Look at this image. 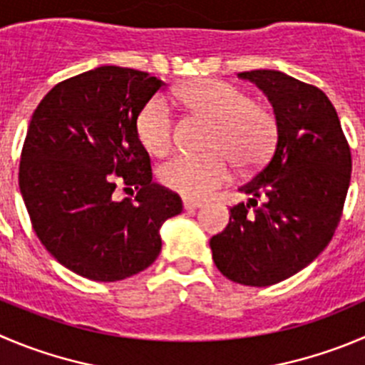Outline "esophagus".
Masks as SVG:
<instances>
[{"mask_svg": "<svg viewBox=\"0 0 365 365\" xmlns=\"http://www.w3.org/2000/svg\"><path fill=\"white\" fill-rule=\"evenodd\" d=\"M182 206H185V210H199V207L204 206V202H202V200L185 197V199H182Z\"/></svg>", "mask_w": 365, "mask_h": 365, "instance_id": "1", "label": "esophagus"}]
</instances>
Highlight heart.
<instances>
[{
  "instance_id": "obj_1",
  "label": "heart",
  "mask_w": 365,
  "mask_h": 365,
  "mask_svg": "<svg viewBox=\"0 0 365 365\" xmlns=\"http://www.w3.org/2000/svg\"><path fill=\"white\" fill-rule=\"evenodd\" d=\"M192 113L213 121L206 154H175L159 166V180L180 195L202 199L232 175L231 155L238 165H255L269 152L276 134L272 113L252 102L237 86L217 78H199L177 89ZM136 136L145 150L165 155L172 147L173 116L165 96H154L136 116Z\"/></svg>"
}]
</instances>
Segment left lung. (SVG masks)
I'll return each instance as SVG.
<instances>
[{"label":"left lung","instance_id":"obj_1","mask_svg":"<svg viewBox=\"0 0 365 365\" xmlns=\"http://www.w3.org/2000/svg\"><path fill=\"white\" fill-rule=\"evenodd\" d=\"M238 76L272 103L277 136L265 165L238 188L251 195L249 204L231 207L227 227L210 247L227 279L269 287L299 272L329 244L349 188L351 152L321 89L274 69Z\"/></svg>","mask_w":365,"mask_h":365}]
</instances>
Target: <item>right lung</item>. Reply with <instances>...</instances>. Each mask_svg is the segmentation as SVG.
Wrapping results in <instances>:
<instances>
[{
	"label": "right lung",
	"mask_w": 365,
	"mask_h": 365,
	"mask_svg": "<svg viewBox=\"0 0 365 365\" xmlns=\"http://www.w3.org/2000/svg\"><path fill=\"white\" fill-rule=\"evenodd\" d=\"M165 82L100 66L55 86L34 110L19 163V190L41 244L71 272L120 281L161 252L163 222L182 211L177 193L152 180L136 116ZM116 185L135 186L116 201Z\"/></svg>",
	"instance_id": "obj_1"
}]
</instances>
